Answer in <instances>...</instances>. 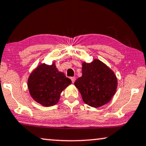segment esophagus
<instances>
[{"label": "esophagus", "mask_w": 146, "mask_h": 146, "mask_svg": "<svg viewBox=\"0 0 146 146\" xmlns=\"http://www.w3.org/2000/svg\"><path fill=\"white\" fill-rule=\"evenodd\" d=\"M71 81H72V83H74V82L75 81V77H71Z\"/></svg>", "instance_id": "obj_1"}]
</instances>
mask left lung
<instances>
[{
  "label": "left lung",
  "instance_id": "left-lung-1",
  "mask_svg": "<svg viewBox=\"0 0 146 146\" xmlns=\"http://www.w3.org/2000/svg\"><path fill=\"white\" fill-rule=\"evenodd\" d=\"M74 85L85 104L100 108L110 102L115 95L117 79L111 69L96 59L90 63L83 62L82 76L75 81Z\"/></svg>",
  "mask_w": 146,
  "mask_h": 146
}]
</instances>
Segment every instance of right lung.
<instances>
[{"instance_id":"right-lung-1","label":"right lung","mask_w":146,"mask_h":146,"mask_svg":"<svg viewBox=\"0 0 146 146\" xmlns=\"http://www.w3.org/2000/svg\"><path fill=\"white\" fill-rule=\"evenodd\" d=\"M71 83V80L58 71L55 63L50 65L40 64L31 73L28 88L33 99L45 107L59 102L61 93Z\"/></svg>"}]
</instances>
